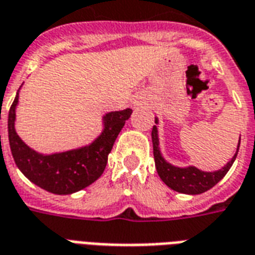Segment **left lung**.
<instances>
[{
    "label": "left lung",
    "mask_w": 255,
    "mask_h": 255,
    "mask_svg": "<svg viewBox=\"0 0 255 255\" xmlns=\"http://www.w3.org/2000/svg\"><path fill=\"white\" fill-rule=\"evenodd\" d=\"M151 139L152 148H154V159H155V167L156 171H158V175L161 177V180L169 188H171L175 192H180V193H186V195H200V193H204L208 189H211L212 186L216 185L219 181L227 174V171L233 166L234 161L237 158V154H238V150H237L235 155L233 156V159L228 162L223 169H220L218 171H211V173L209 171H203L199 170L195 166H189V167H182L181 169V167H175V166L167 163L162 158L159 147H158L159 143H158L156 126L152 127ZM239 144H241V137H239Z\"/></svg>",
    "instance_id": "1"
}]
</instances>
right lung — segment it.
Returning <instances> with one entry per match:
<instances>
[{
	"instance_id": "obj_1",
	"label": "right lung",
	"mask_w": 255,
	"mask_h": 255,
	"mask_svg": "<svg viewBox=\"0 0 255 255\" xmlns=\"http://www.w3.org/2000/svg\"><path fill=\"white\" fill-rule=\"evenodd\" d=\"M18 93L9 109L7 132L13 159L28 180L55 195H71L100 178L105 170L113 143L132 111L124 109L104 116V131L90 146L43 155L22 142L14 129Z\"/></svg>"
}]
</instances>
